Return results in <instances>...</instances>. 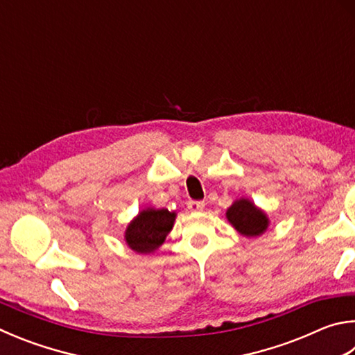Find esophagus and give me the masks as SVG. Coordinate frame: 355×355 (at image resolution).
Masks as SVG:
<instances>
[{"label": "esophagus", "mask_w": 355, "mask_h": 355, "mask_svg": "<svg viewBox=\"0 0 355 355\" xmlns=\"http://www.w3.org/2000/svg\"><path fill=\"white\" fill-rule=\"evenodd\" d=\"M188 208H189L191 211H194V212H197V211H203V208H205V202H197V200H191V202L188 203Z\"/></svg>", "instance_id": "1"}]
</instances>
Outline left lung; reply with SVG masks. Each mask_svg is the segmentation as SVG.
Masks as SVG:
<instances>
[{"mask_svg":"<svg viewBox=\"0 0 355 355\" xmlns=\"http://www.w3.org/2000/svg\"><path fill=\"white\" fill-rule=\"evenodd\" d=\"M227 218L242 236L247 237L263 234L270 223L266 212L251 203L248 198L236 200L227 211Z\"/></svg>","mask_w":355,"mask_h":355,"instance_id":"left-lung-1","label":"left lung"}]
</instances>
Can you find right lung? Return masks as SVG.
<instances>
[{
    "instance_id": "add662e5",
    "label": "right lung",
    "mask_w": 355,
    "mask_h": 355,
    "mask_svg": "<svg viewBox=\"0 0 355 355\" xmlns=\"http://www.w3.org/2000/svg\"><path fill=\"white\" fill-rule=\"evenodd\" d=\"M175 216V212L164 208L143 209L128 223L125 230L127 245L141 254L153 253L171 233Z\"/></svg>"
}]
</instances>
